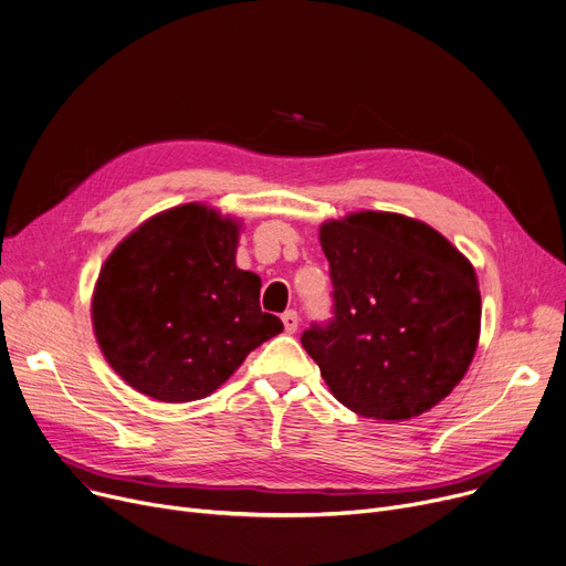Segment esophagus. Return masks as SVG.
Listing matches in <instances>:
<instances>
[{
    "label": "esophagus",
    "mask_w": 566,
    "mask_h": 566,
    "mask_svg": "<svg viewBox=\"0 0 566 566\" xmlns=\"http://www.w3.org/2000/svg\"><path fill=\"white\" fill-rule=\"evenodd\" d=\"M283 326H285V333H294L296 331V326H298V315L294 313V311H287V313H283Z\"/></svg>",
    "instance_id": "1"
}]
</instances>
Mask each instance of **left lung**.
I'll return each instance as SVG.
<instances>
[{"label":"left lung","mask_w":566,"mask_h":566,"mask_svg":"<svg viewBox=\"0 0 566 566\" xmlns=\"http://www.w3.org/2000/svg\"><path fill=\"white\" fill-rule=\"evenodd\" d=\"M333 319L303 331L333 397L360 417L403 421L438 406L467 374L481 337L469 260L434 229L363 210L324 222Z\"/></svg>","instance_id":"1"}]
</instances>
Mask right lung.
Returning <instances> with one entry per match:
<instances>
[{
    "label": "right lung",
    "mask_w": 566,
    "mask_h": 566,
    "mask_svg": "<svg viewBox=\"0 0 566 566\" xmlns=\"http://www.w3.org/2000/svg\"><path fill=\"white\" fill-rule=\"evenodd\" d=\"M240 222L203 203L154 214L104 263L93 326L108 365L140 395L197 401L283 331L260 311V276L238 270Z\"/></svg>",
    "instance_id": "add662e5"
}]
</instances>
